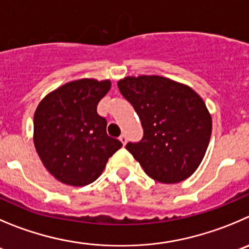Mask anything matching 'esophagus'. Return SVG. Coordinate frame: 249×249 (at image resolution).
I'll list each match as a JSON object with an SVG mask.
<instances>
[{"instance_id":"34e87169","label":"esophagus","mask_w":249,"mask_h":249,"mask_svg":"<svg viewBox=\"0 0 249 249\" xmlns=\"http://www.w3.org/2000/svg\"><path fill=\"white\" fill-rule=\"evenodd\" d=\"M120 141H121V143L123 144V145H126V143H127L126 134H122V136H120Z\"/></svg>"}]
</instances>
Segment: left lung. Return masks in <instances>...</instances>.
<instances>
[{"label":"left lung","instance_id":"1","mask_svg":"<svg viewBox=\"0 0 249 249\" xmlns=\"http://www.w3.org/2000/svg\"><path fill=\"white\" fill-rule=\"evenodd\" d=\"M121 94L141 118L143 138L126 149L144 172L161 183L188 178L202 162L212 136V116L192 88L160 75L126 77Z\"/></svg>","mask_w":249,"mask_h":249}]
</instances>
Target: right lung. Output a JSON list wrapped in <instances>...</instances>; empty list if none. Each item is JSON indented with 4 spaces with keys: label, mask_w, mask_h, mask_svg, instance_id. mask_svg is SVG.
Returning <instances> with one entry per match:
<instances>
[{
    "label": "right lung",
    "mask_w": 249,
    "mask_h": 249,
    "mask_svg": "<svg viewBox=\"0 0 249 249\" xmlns=\"http://www.w3.org/2000/svg\"><path fill=\"white\" fill-rule=\"evenodd\" d=\"M110 88V80H73L45 96L36 107L35 149L47 171L62 183L82 187L94 182L122 146L107 136V122L96 111Z\"/></svg>",
    "instance_id": "add662e5"
}]
</instances>
